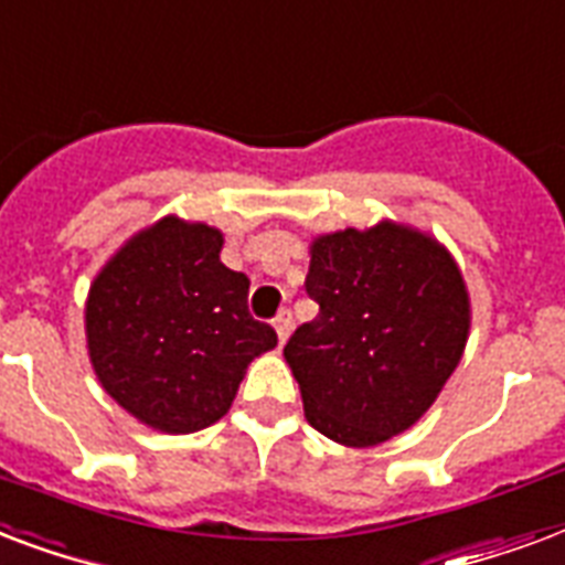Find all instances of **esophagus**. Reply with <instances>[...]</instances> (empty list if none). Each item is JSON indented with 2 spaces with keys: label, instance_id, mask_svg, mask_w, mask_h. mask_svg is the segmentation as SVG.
Masks as SVG:
<instances>
[{
  "label": "esophagus",
  "instance_id": "esophagus-1",
  "mask_svg": "<svg viewBox=\"0 0 565 565\" xmlns=\"http://www.w3.org/2000/svg\"><path fill=\"white\" fill-rule=\"evenodd\" d=\"M274 330H277L279 342H286L288 332H291V309H282V312L274 318Z\"/></svg>",
  "mask_w": 565,
  "mask_h": 565
}]
</instances>
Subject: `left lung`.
Here are the masks:
<instances>
[{
    "label": "left lung",
    "mask_w": 565,
    "mask_h": 565,
    "mask_svg": "<svg viewBox=\"0 0 565 565\" xmlns=\"http://www.w3.org/2000/svg\"><path fill=\"white\" fill-rule=\"evenodd\" d=\"M306 295L318 315L286 344L306 422L348 448L409 430L460 365L469 291L436 238L383 221L318 235Z\"/></svg>",
    "instance_id": "left-lung-1"
}]
</instances>
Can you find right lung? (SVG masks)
I'll return each mask as SVG.
<instances>
[{
	"label": "right lung",
	"mask_w": 565,
	"mask_h": 565,
	"mask_svg": "<svg viewBox=\"0 0 565 565\" xmlns=\"http://www.w3.org/2000/svg\"><path fill=\"white\" fill-rule=\"evenodd\" d=\"M223 235L168 214L111 256L85 306L87 353L108 395L161 433L230 413L244 371L277 348L247 309L250 279L221 262Z\"/></svg>",
	"instance_id": "obj_1"
}]
</instances>
